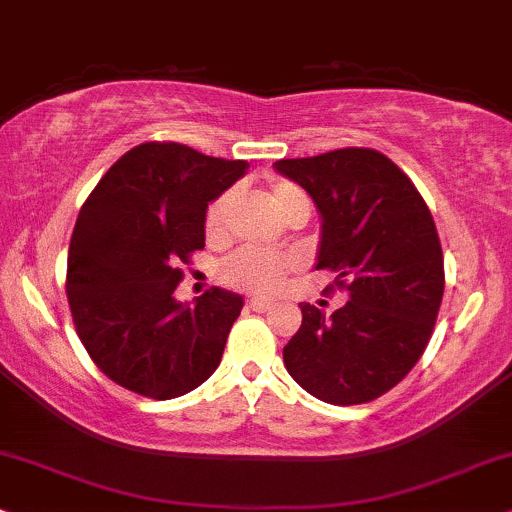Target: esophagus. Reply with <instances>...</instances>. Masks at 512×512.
Here are the masks:
<instances>
[{"mask_svg": "<svg viewBox=\"0 0 512 512\" xmlns=\"http://www.w3.org/2000/svg\"><path fill=\"white\" fill-rule=\"evenodd\" d=\"M249 308H254V311H258V313H266V311H270V308H273V301L261 299V296H251Z\"/></svg>", "mask_w": 512, "mask_h": 512, "instance_id": "obj_1", "label": "esophagus"}]
</instances>
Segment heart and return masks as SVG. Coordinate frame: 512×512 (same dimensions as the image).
Listing matches in <instances>:
<instances>
[{
  "mask_svg": "<svg viewBox=\"0 0 512 512\" xmlns=\"http://www.w3.org/2000/svg\"><path fill=\"white\" fill-rule=\"evenodd\" d=\"M270 204L275 206V211L282 218H294L296 213H308V199L294 182L289 180H273L270 182ZM232 206H235V192L227 189L208 204L206 216H204V232L208 242H223L230 230V216ZM292 268V261L285 256L275 254H263V251L244 249L239 254L230 256L220 268V275L227 285L246 289V292L256 294H273L282 287L285 275Z\"/></svg>",
  "mask_w": 512,
  "mask_h": 512,
  "instance_id": "obj_1",
  "label": "heart"
}]
</instances>
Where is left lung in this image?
<instances>
[{
	"instance_id": "8db88e82",
	"label": "left lung",
	"mask_w": 512,
	"mask_h": 512,
	"mask_svg": "<svg viewBox=\"0 0 512 512\" xmlns=\"http://www.w3.org/2000/svg\"><path fill=\"white\" fill-rule=\"evenodd\" d=\"M275 170L311 194L323 218L315 270L349 292L332 315L299 304L304 320L282 351L289 375L334 406L375 401L413 370L437 323L444 254L430 208L375 149L282 159Z\"/></svg>"
}]
</instances>
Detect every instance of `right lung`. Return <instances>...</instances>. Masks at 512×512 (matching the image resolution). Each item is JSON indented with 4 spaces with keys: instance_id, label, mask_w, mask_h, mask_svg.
I'll use <instances>...</instances> for the list:
<instances>
[{
    "instance_id": "obj_1",
    "label": "right lung",
    "mask_w": 512,
    "mask_h": 512,
    "mask_svg": "<svg viewBox=\"0 0 512 512\" xmlns=\"http://www.w3.org/2000/svg\"><path fill=\"white\" fill-rule=\"evenodd\" d=\"M178 142H144L97 182L68 246L66 294L82 346L109 380L178 399L220 365L242 296L208 289L180 304L182 263L204 249L208 201L246 173Z\"/></svg>"
}]
</instances>
